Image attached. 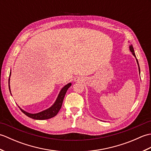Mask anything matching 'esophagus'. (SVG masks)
Here are the masks:
<instances>
[{
  "label": "esophagus",
  "mask_w": 151,
  "mask_h": 151,
  "mask_svg": "<svg viewBox=\"0 0 151 151\" xmlns=\"http://www.w3.org/2000/svg\"><path fill=\"white\" fill-rule=\"evenodd\" d=\"M75 82H78V81H81V78L79 77H76L75 78Z\"/></svg>",
  "instance_id": "obj_1"
}]
</instances>
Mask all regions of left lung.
Masks as SVG:
<instances>
[{
    "instance_id": "8db88e82",
    "label": "left lung",
    "mask_w": 151,
    "mask_h": 151,
    "mask_svg": "<svg viewBox=\"0 0 151 151\" xmlns=\"http://www.w3.org/2000/svg\"><path fill=\"white\" fill-rule=\"evenodd\" d=\"M129 49H130V52H132V54H133V56L136 58V62H137V65H138L139 73V74H140V68H139V63H138V61H137V58H136V54H135V52H134V48H133V47H132V45H130V46H129Z\"/></svg>"
}]
</instances>
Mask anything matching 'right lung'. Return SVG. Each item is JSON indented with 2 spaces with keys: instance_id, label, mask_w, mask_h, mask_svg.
Returning a JSON list of instances; mask_svg holds the SVG:
<instances>
[{
  "instance_id": "1",
  "label": "right lung",
  "mask_w": 151,
  "mask_h": 151,
  "mask_svg": "<svg viewBox=\"0 0 151 151\" xmlns=\"http://www.w3.org/2000/svg\"><path fill=\"white\" fill-rule=\"evenodd\" d=\"M10 76H11V72L9 73V81H8L9 89V92H10L11 93L10 86H9ZM70 86H71V83L69 82L67 84H66L65 86H63V87L61 89L59 94L58 95V97L56 99L55 102H54V104L49 108L46 109V110H43L40 112H38V113H36V114H31V113H29V112H27L26 111H24V110H22V109L19 106V107L21 109V110L22 111V113H24L25 115H27L28 117H29L32 119H34L44 120V119H48L52 118L54 116H56L57 114L58 113V111H60V108L62 106L63 101L64 97H65V95L66 92Z\"/></svg>"
}]
</instances>
